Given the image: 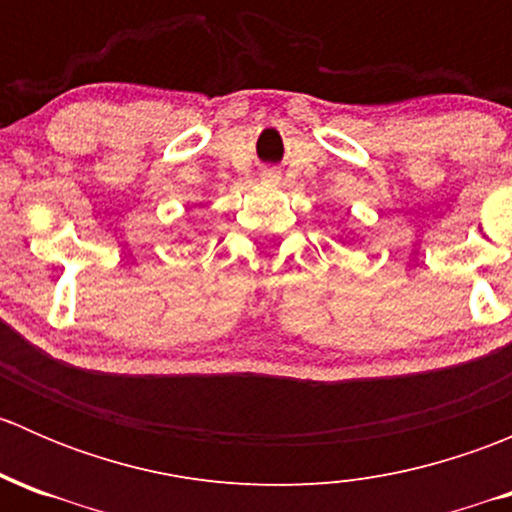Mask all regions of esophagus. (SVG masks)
<instances>
[{"instance_id":"1","label":"esophagus","mask_w":512,"mask_h":512,"mask_svg":"<svg viewBox=\"0 0 512 512\" xmlns=\"http://www.w3.org/2000/svg\"><path fill=\"white\" fill-rule=\"evenodd\" d=\"M265 180H277V173H272V170H267Z\"/></svg>"}]
</instances>
